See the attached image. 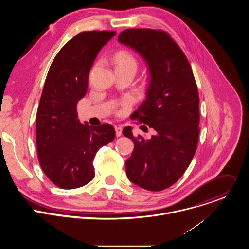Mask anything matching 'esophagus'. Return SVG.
Instances as JSON below:
<instances>
[{
	"instance_id": "34e87169",
	"label": "esophagus",
	"mask_w": 249,
	"mask_h": 249,
	"mask_svg": "<svg viewBox=\"0 0 249 249\" xmlns=\"http://www.w3.org/2000/svg\"><path fill=\"white\" fill-rule=\"evenodd\" d=\"M115 132H116V136L120 137L122 135V127L120 126H116L115 127Z\"/></svg>"
}]
</instances>
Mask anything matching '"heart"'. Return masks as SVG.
<instances>
[{
    "mask_svg": "<svg viewBox=\"0 0 249 249\" xmlns=\"http://www.w3.org/2000/svg\"><path fill=\"white\" fill-rule=\"evenodd\" d=\"M114 61L116 64V68L118 67H130L137 70L138 63L136 59L126 51H120L116 53L114 57Z\"/></svg>",
    "mask_w": 249,
    "mask_h": 249,
    "instance_id": "obj_1",
    "label": "heart"
}]
</instances>
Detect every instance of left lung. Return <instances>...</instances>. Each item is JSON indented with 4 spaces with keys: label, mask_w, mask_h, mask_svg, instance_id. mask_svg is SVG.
<instances>
[{
    "label": "left lung",
    "mask_w": 249,
    "mask_h": 249,
    "mask_svg": "<svg viewBox=\"0 0 249 249\" xmlns=\"http://www.w3.org/2000/svg\"><path fill=\"white\" fill-rule=\"evenodd\" d=\"M118 41L138 52L149 68L146 99L133 118L149 125L156 135H123L134 143L126 160V173L134 184L161 191L178 180L190 164L199 139V93L191 66L183 51L163 30L130 28ZM143 127V126H142Z\"/></svg>",
    "instance_id": "8db88e82"
}]
</instances>
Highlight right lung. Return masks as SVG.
Wrapping results in <instances>:
<instances>
[{"mask_svg": "<svg viewBox=\"0 0 249 249\" xmlns=\"http://www.w3.org/2000/svg\"><path fill=\"white\" fill-rule=\"evenodd\" d=\"M115 34L112 30L77 34L59 51L48 71L36 113V148L42 170L62 189L91 181L95 154L115 138L112 125L82 124L77 113L93 61Z\"/></svg>", "mask_w": 249, "mask_h": 249, "instance_id": "1", "label": "right lung"}]
</instances>
